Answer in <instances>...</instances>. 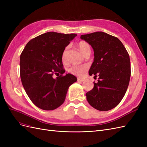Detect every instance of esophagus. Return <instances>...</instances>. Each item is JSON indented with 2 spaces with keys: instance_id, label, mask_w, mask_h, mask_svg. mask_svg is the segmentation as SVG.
Wrapping results in <instances>:
<instances>
[{
  "instance_id": "34e87169",
  "label": "esophagus",
  "mask_w": 147,
  "mask_h": 147,
  "mask_svg": "<svg viewBox=\"0 0 147 147\" xmlns=\"http://www.w3.org/2000/svg\"><path fill=\"white\" fill-rule=\"evenodd\" d=\"M84 80V79L81 78H78L77 79V81H78V82H83Z\"/></svg>"
}]
</instances>
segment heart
Returning a JSON list of instances; mask_svg holds the SVG:
<instances>
[{"instance_id": "1", "label": "heart", "mask_w": 147, "mask_h": 147, "mask_svg": "<svg viewBox=\"0 0 147 147\" xmlns=\"http://www.w3.org/2000/svg\"><path fill=\"white\" fill-rule=\"evenodd\" d=\"M77 47L79 48L80 51L83 55L86 53L88 51L91 50L90 46L89 44L84 41H81L78 43ZM69 47H67L63 53V55H62V59L63 61H65L66 59V55H67V52ZM86 70V67L84 65H73L72 67H70L69 69V72L75 75H77V76H82L83 75V73L85 72Z\"/></svg>"}]
</instances>
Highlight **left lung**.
I'll list each match as a JSON object with an SVG mask.
<instances>
[{
    "mask_svg": "<svg viewBox=\"0 0 147 147\" xmlns=\"http://www.w3.org/2000/svg\"><path fill=\"white\" fill-rule=\"evenodd\" d=\"M80 38L94 50L89 74L94 78L99 77L92 90L86 94V99L97 110H110L119 104L127 91L131 77L129 56L117 37L107 33L96 32Z\"/></svg>",
    "mask_w": 147,
    "mask_h": 147,
    "instance_id": "left-lung-1",
    "label": "left lung"
}]
</instances>
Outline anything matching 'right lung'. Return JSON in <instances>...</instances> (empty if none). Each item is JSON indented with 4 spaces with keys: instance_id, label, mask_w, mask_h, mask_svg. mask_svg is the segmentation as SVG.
I'll return each mask as SVG.
<instances>
[{
    "instance_id": "obj_1",
    "label": "right lung",
    "mask_w": 147,
    "mask_h": 147,
    "mask_svg": "<svg viewBox=\"0 0 147 147\" xmlns=\"http://www.w3.org/2000/svg\"><path fill=\"white\" fill-rule=\"evenodd\" d=\"M76 34L48 32L32 38L20 56V77L26 94L33 104L52 110L64 103L69 86L77 78L67 74L62 63V55ZM60 74L53 79L54 74Z\"/></svg>"
}]
</instances>
